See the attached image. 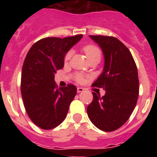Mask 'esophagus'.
Masks as SVG:
<instances>
[{
    "label": "esophagus",
    "mask_w": 157,
    "mask_h": 157,
    "mask_svg": "<svg viewBox=\"0 0 157 157\" xmlns=\"http://www.w3.org/2000/svg\"><path fill=\"white\" fill-rule=\"evenodd\" d=\"M84 89L82 87H77V93H81L83 92Z\"/></svg>",
    "instance_id": "34e87169"
}]
</instances>
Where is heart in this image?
I'll return each instance as SVG.
<instances>
[{
	"instance_id": "heart-1",
	"label": "heart",
	"mask_w": 157,
	"mask_h": 157,
	"mask_svg": "<svg viewBox=\"0 0 157 157\" xmlns=\"http://www.w3.org/2000/svg\"><path fill=\"white\" fill-rule=\"evenodd\" d=\"M83 51L86 54V57H87V59H90L94 57H100L101 56V52L100 50L98 49L96 45H87L86 46H84L83 47ZM71 56V51H68V52L67 53L66 55H65V61H68L70 58ZM76 80L78 82H82L84 81V76L81 73H76Z\"/></svg>"
}]
</instances>
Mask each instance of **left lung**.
Instances as JSON below:
<instances>
[{
	"instance_id": "8db88e82",
	"label": "left lung",
	"mask_w": 157,
	"mask_h": 157,
	"mask_svg": "<svg viewBox=\"0 0 157 157\" xmlns=\"http://www.w3.org/2000/svg\"><path fill=\"white\" fill-rule=\"evenodd\" d=\"M103 50V72L92 86L105 90V95L93 92L87 107L91 122L101 130L114 131L128 121L136 106L139 92L138 69L131 53L117 38L90 36Z\"/></svg>"
}]
</instances>
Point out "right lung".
Here are the masks:
<instances>
[{"label":"right lung","mask_w":157,"mask_h":157,"mask_svg":"<svg viewBox=\"0 0 157 157\" xmlns=\"http://www.w3.org/2000/svg\"><path fill=\"white\" fill-rule=\"evenodd\" d=\"M83 36L46 37L31 47L21 75V94L26 112L32 121L43 129H51L66 118L76 94L71 84L58 88L54 74L64 65V57Z\"/></svg>","instance_id":"right-lung-1"}]
</instances>
